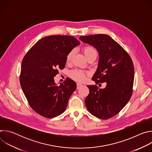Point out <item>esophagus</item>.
<instances>
[{"label": "esophagus", "instance_id": "1", "mask_svg": "<svg viewBox=\"0 0 152 152\" xmlns=\"http://www.w3.org/2000/svg\"><path fill=\"white\" fill-rule=\"evenodd\" d=\"M82 86V85L81 83H77V89L80 88Z\"/></svg>", "mask_w": 152, "mask_h": 152}]
</instances>
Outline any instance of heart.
I'll use <instances>...</instances> for the list:
<instances>
[{"instance_id": "obj_1", "label": "heart", "mask_w": 152, "mask_h": 152, "mask_svg": "<svg viewBox=\"0 0 152 152\" xmlns=\"http://www.w3.org/2000/svg\"><path fill=\"white\" fill-rule=\"evenodd\" d=\"M83 50L85 55L86 56V58H87V59L93 56H97V50L92 46H90V45L85 46L83 48ZM75 49H72L68 53L66 56V61L67 62L71 61L72 57L75 54ZM70 75L71 77L75 80L79 82H82L85 80L86 76L87 75V73L83 72L79 70H74L70 72Z\"/></svg>"}]
</instances>
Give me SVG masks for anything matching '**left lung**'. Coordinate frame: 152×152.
Segmentation results:
<instances>
[{
	"label": "left lung",
	"instance_id": "left-lung-1",
	"mask_svg": "<svg viewBox=\"0 0 152 152\" xmlns=\"http://www.w3.org/2000/svg\"><path fill=\"white\" fill-rule=\"evenodd\" d=\"M83 42L94 46L99 55L97 70L92 80L106 82L104 88L87 85L90 93L85 105L94 116L109 119L125 106L133 93L134 67L128 53L111 37L105 34L80 36Z\"/></svg>",
	"mask_w": 152,
	"mask_h": 152
}]
</instances>
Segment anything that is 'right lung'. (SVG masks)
<instances>
[{"mask_svg":"<svg viewBox=\"0 0 152 152\" xmlns=\"http://www.w3.org/2000/svg\"><path fill=\"white\" fill-rule=\"evenodd\" d=\"M79 44L74 37L48 36L37 41L24 56L20 85L29 104L39 115L51 118L66 110L76 83L67 78L58 86L54 76L66 66L68 53Z\"/></svg>","mask_w":152,"mask_h":152,"instance_id":"right-lung-1","label":"right lung"}]
</instances>
